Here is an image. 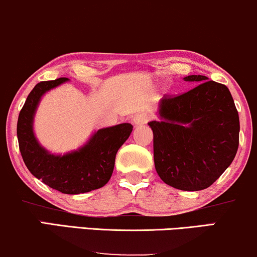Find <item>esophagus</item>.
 I'll return each instance as SVG.
<instances>
[{
    "mask_svg": "<svg viewBox=\"0 0 257 257\" xmlns=\"http://www.w3.org/2000/svg\"><path fill=\"white\" fill-rule=\"evenodd\" d=\"M151 116L146 112H139L138 114H136L135 118H133V122L135 125H143L146 124L147 121H150Z\"/></svg>",
    "mask_w": 257,
    "mask_h": 257,
    "instance_id": "esophagus-1",
    "label": "esophagus"
}]
</instances>
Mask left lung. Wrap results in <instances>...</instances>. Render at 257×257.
Here are the masks:
<instances>
[{"label":"left lung","mask_w":257,"mask_h":257,"mask_svg":"<svg viewBox=\"0 0 257 257\" xmlns=\"http://www.w3.org/2000/svg\"><path fill=\"white\" fill-rule=\"evenodd\" d=\"M184 81L195 88L159 103L160 120L148 122L154 136L156 173L184 191L209 188L228 168L239 147L240 121L226 85L204 75Z\"/></svg>","instance_id":"obj_1"}]
</instances>
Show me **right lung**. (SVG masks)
I'll list each match as a JSON object with an SVG mask.
<instances>
[{
    "mask_svg": "<svg viewBox=\"0 0 257 257\" xmlns=\"http://www.w3.org/2000/svg\"><path fill=\"white\" fill-rule=\"evenodd\" d=\"M67 81V77H60L36 84L18 116L17 138L22 158L33 176L62 193L79 195L109 182L117 152L128 139L133 126L122 122L98 130L82 147L64 155L48 152L35 136V114L43 96Z\"/></svg>",
    "mask_w": 257,
    "mask_h": 257,
    "instance_id": "add662e5",
    "label": "right lung"
}]
</instances>
